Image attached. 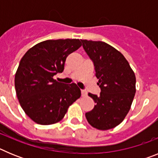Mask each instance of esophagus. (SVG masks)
Listing matches in <instances>:
<instances>
[{"label": "esophagus", "instance_id": "1", "mask_svg": "<svg viewBox=\"0 0 158 158\" xmlns=\"http://www.w3.org/2000/svg\"><path fill=\"white\" fill-rule=\"evenodd\" d=\"M81 96H87V92H86L85 90H84V89H81Z\"/></svg>", "mask_w": 158, "mask_h": 158}]
</instances>
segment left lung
<instances>
[{"label": "left lung", "instance_id": "obj_1", "mask_svg": "<svg viewBox=\"0 0 158 158\" xmlns=\"http://www.w3.org/2000/svg\"><path fill=\"white\" fill-rule=\"evenodd\" d=\"M92 60L99 80L100 95L89 93L95 105L85 113L89 123L98 130H109L121 123L130 111L135 97V73L116 49L101 41L81 40Z\"/></svg>", "mask_w": 158, "mask_h": 158}]
</instances>
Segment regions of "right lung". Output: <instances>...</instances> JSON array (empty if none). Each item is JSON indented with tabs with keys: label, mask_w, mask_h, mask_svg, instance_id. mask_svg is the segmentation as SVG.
<instances>
[{
	"label": "right lung",
	"mask_w": 158,
	"mask_h": 158,
	"mask_svg": "<svg viewBox=\"0 0 158 158\" xmlns=\"http://www.w3.org/2000/svg\"><path fill=\"white\" fill-rule=\"evenodd\" d=\"M81 46L79 40H46L29 49L15 75L19 104L36 123L59 122L69 105L81 96L76 84L58 82L53 77L62 73L67 56Z\"/></svg>",
	"instance_id": "add662e5"
}]
</instances>
